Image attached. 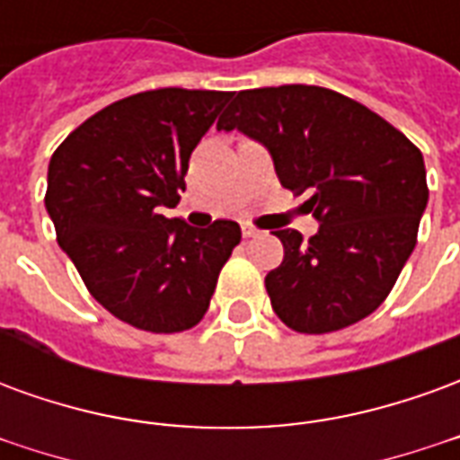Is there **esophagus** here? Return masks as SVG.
Wrapping results in <instances>:
<instances>
[{"label":"esophagus","mask_w":460,"mask_h":460,"mask_svg":"<svg viewBox=\"0 0 460 460\" xmlns=\"http://www.w3.org/2000/svg\"><path fill=\"white\" fill-rule=\"evenodd\" d=\"M241 234L246 236V239H253V236H259L261 231L253 226V224H241Z\"/></svg>","instance_id":"34e87169"}]
</instances>
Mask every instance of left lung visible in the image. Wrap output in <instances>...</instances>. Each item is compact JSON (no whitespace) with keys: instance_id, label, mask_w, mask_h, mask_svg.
<instances>
[{"instance_id":"obj_1","label":"left lung","mask_w":460,"mask_h":460,"mask_svg":"<svg viewBox=\"0 0 460 460\" xmlns=\"http://www.w3.org/2000/svg\"><path fill=\"white\" fill-rule=\"evenodd\" d=\"M269 147L280 184L310 191L320 231L280 229L283 263L266 276L270 305L290 330L335 332L375 313L411 256L429 201L414 142L352 98L320 85L239 91L217 130Z\"/></svg>"}]
</instances>
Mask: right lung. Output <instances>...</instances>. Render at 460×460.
<instances>
[{
  "label": "right lung",
  "mask_w": 460,
  "mask_h": 460,
  "mask_svg": "<svg viewBox=\"0 0 460 460\" xmlns=\"http://www.w3.org/2000/svg\"><path fill=\"white\" fill-rule=\"evenodd\" d=\"M231 93L157 88L115 101L66 137L49 162L46 211L56 241L108 313L170 335L194 328L239 246L236 221L194 229L167 219L197 142Z\"/></svg>",
  "instance_id": "add662e5"
}]
</instances>
